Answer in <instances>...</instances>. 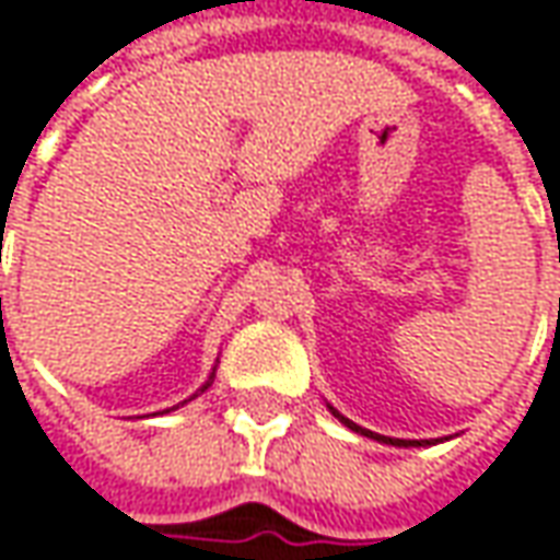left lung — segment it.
<instances>
[{"label": "left lung", "instance_id": "1", "mask_svg": "<svg viewBox=\"0 0 560 560\" xmlns=\"http://www.w3.org/2000/svg\"><path fill=\"white\" fill-rule=\"evenodd\" d=\"M331 413H335V417H338L341 423L348 425V429H353V432H363V435H370V439H378V442H388V445H404V448H407V445H423V442H407V439H385V435H376V432H366V429H360V425L351 423V420H345V417H341L338 410H331Z\"/></svg>", "mask_w": 560, "mask_h": 560}]
</instances>
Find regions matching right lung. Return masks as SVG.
I'll return each mask as SVG.
<instances>
[{"instance_id":"add662e5","label":"right lung","mask_w":560,"mask_h":560,"mask_svg":"<svg viewBox=\"0 0 560 560\" xmlns=\"http://www.w3.org/2000/svg\"><path fill=\"white\" fill-rule=\"evenodd\" d=\"M207 388H209V382H207V385H203V388H200V392H207Z\"/></svg>"}]
</instances>
